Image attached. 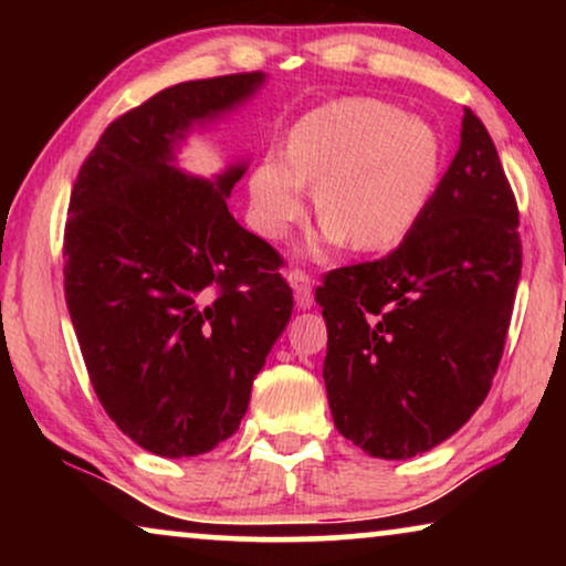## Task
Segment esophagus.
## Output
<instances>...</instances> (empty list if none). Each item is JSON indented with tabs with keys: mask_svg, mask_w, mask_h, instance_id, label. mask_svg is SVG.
I'll return each mask as SVG.
<instances>
[{
	"mask_svg": "<svg viewBox=\"0 0 566 566\" xmlns=\"http://www.w3.org/2000/svg\"><path fill=\"white\" fill-rule=\"evenodd\" d=\"M289 283L293 289V296H296V306L298 308H312L314 304V293H312V277H308L304 270H291L289 273Z\"/></svg>",
	"mask_w": 566,
	"mask_h": 566,
	"instance_id": "esophagus-1",
	"label": "esophagus"
}]
</instances>
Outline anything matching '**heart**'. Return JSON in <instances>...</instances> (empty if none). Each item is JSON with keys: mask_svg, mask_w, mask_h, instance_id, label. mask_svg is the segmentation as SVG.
Instances as JSON below:
<instances>
[{"mask_svg": "<svg viewBox=\"0 0 566 566\" xmlns=\"http://www.w3.org/2000/svg\"><path fill=\"white\" fill-rule=\"evenodd\" d=\"M438 169V138L422 120L378 99H339L293 128L285 157L254 169V221L281 239L306 211V185H316L324 242L389 250L422 216Z\"/></svg>", "mask_w": 566, "mask_h": 566, "instance_id": "heart-1", "label": "heart"}]
</instances>
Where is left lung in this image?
<instances>
[{"mask_svg":"<svg viewBox=\"0 0 566 566\" xmlns=\"http://www.w3.org/2000/svg\"><path fill=\"white\" fill-rule=\"evenodd\" d=\"M521 265L515 192L484 123L463 107L459 151L412 231L316 289L335 428L394 461L451 438L490 394Z\"/></svg>","mask_w":566,"mask_h":566,"instance_id":"8db88e82","label":"left lung"}]
</instances>
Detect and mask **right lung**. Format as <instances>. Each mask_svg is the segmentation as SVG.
I'll return each instance as SVG.
<instances>
[{
  "label": "right lung",
  "mask_w": 566,
  "mask_h": 566,
  "mask_svg": "<svg viewBox=\"0 0 566 566\" xmlns=\"http://www.w3.org/2000/svg\"><path fill=\"white\" fill-rule=\"evenodd\" d=\"M262 72L192 80L115 118L76 175L64 293L92 389L146 451L182 459L239 430L254 376L293 312L283 258L227 198L244 167H172L192 123L231 111Z\"/></svg>",
  "instance_id": "obj_1"
}]
</instances>
